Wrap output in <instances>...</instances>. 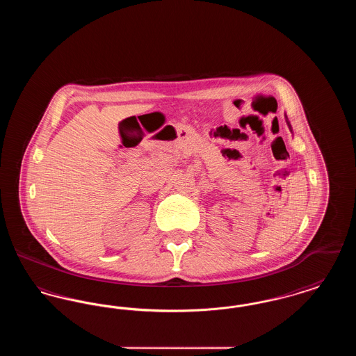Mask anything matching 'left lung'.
<instances>
[{
    "label": "left lung",
    "instance_id": "obj_1",
    "mask_svg": "<svg viewBox=\"0 0 356 356\" xmlns=\"http://www.w3.org/2000/svg\"><path fill=\"white\" fill-rule=\"evenodd\" d=\"M286 121H287L288 127H289V131L292 132V129H291V124H289V121H288L287 116H286Z\"/></svg>",
    "mask_w": 356,
    "mask_h": 356
}]
</instances>
